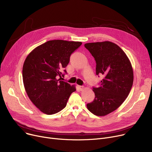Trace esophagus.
Listing matches in <instances>:
<instances>
[{
	"mask_svg": "<svg viewBox=\"0 0 152 152\" xmlns=\"http://www.w3.org/2000/svg\"><path fill=\"white\" fill-rule=\"evenodd\" d=\"M77 87L79 91H83L84 89V87L83 86H77Z\"/></svg>",
	"mask_w": 152,
	"mask_h": 152,
	"instance_id": "34e87169",
	"label": "esophagus"
}]
</instances>
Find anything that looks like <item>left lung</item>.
<instances>
[{"label":"left lung","mask_w":152,"mask_h":152,"mask_svg":"<svg viewBox=\"0 0 152 152\" xmlns=\"http://www.w3.org/2000/svg\"><path fill=\"white\" fill-rule=\"evenodd\" d=\"M84 47L96 61V75L103 76L100 86L93 88L95 99L87 108L95 115L105 116L120 107L128 96L134 81L131 63L113 42L86 43Z\"/></svg>","instance_id":"8db88e82"}]
</instances>
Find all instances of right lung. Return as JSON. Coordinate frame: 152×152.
<instances>
[{
  "instance_id": "1",
  "label": "right lung",
  "mask_w": 152,
  "mask_h": 152,
  "mask_svg": "<svg viewBox=\"0 0 152 152\" xmlns=\"http://www.w3.org/2000/svg\"><path fill=\"white\" fill-rule=\"evenodd\" d=\"M81 42L52 40L36 47L23 66V81L31 101L42 113L53 115L66 105L75 85L60 81L71 53Z\"/></svg>"
}]
</instances>
